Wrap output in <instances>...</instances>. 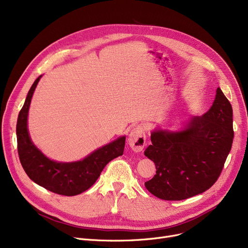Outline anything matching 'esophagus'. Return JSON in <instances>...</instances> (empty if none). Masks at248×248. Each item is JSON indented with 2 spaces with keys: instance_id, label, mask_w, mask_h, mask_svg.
<instances>
[{
  "instance_id": "obj_1",
  "label": "esophagus",
  "mask_w": 248,
  "mask_h": 248,
  "mask_svg": "<svg viewBox=\"0 0 248 248\" xmlns=\"http://www.w3.org/2000/svg\"><path fill=\"white\" fill-rule=\"evenodd\" d=\"M128 144L135 152H141L146 146L145 126L139 124L128 135Z\"/></svg>"
}]
</instances>
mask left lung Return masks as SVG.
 Masks as SVG:
<instances>
[{
  "label": "left lung",
  "instance_id": "obj_1",
  "mask_svg": "<svg viewBox=\"0 0 248 248\" xmlns=\"http://www.w3.org/2000/svg\"><path fill=\"white\" fill-rule=\"evenodd\" d=\"M232 107L219 87L211 108L191 119L183 131L152 133L145 155L155 175L145 183L154 196L168 201L191 198L211 188L223 170L233 141Z\"/></svg>",
  "mask_w": 248,
  "mask_h": 248
}]
</instances>
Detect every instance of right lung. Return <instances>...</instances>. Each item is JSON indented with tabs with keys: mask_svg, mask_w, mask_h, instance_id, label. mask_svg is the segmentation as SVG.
Returning <instances> with one entry per match:
<instances>
[{
	"mask_svg": "<svg viewBox=\"0 0 248 248\" xmlns=\"http://www.w3.org/2000/svg\"><path fill=\"white\" fill-rule=\"evenodd\" d=\"M40 77L31 86L19 112L16 128L19 159L26 174L36 184L63 196H75L93 186L107 164L124 154L125 138L115 140L79 162L57 163L46 158L33 145L27 128L31 98Z\"/></svg>",
	"mask_w": 248,
	"mask_h": 248,
	"instance_id": "obj_1",
	"label": "right lung"
}]
</instances>
